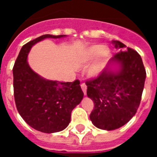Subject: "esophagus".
Here are the masks:
<instances>
[{
	"label": "esophagus",
	"mask_w": 157,
	"mask_h": 157,
	"mask_svg": "<svg viewBox=\"0 0 157 157\" xmlns=\"http://www.w3.org/2000/svg\"><path fill=\"white\" fill-rule=\"evenodd\" d=\"M81 87H82V90L83 93H84V95H86V90H87L86 85L85 83H82V84L81 85Z\"/></svg>",
	"instance_id": "obj_1"
}]
</instances>
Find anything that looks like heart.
Returning a JSON list of instances; mask_svg holds the SVG:
<instances>
[{
  "label": "heart",
  "instance_id": "heart-1",
  "mask_svg": "<svg viewBox=\"0 0 157 157\" xmlns=\"http://www.w3.org/2000/svg\"><path fill=\"white\" fill-rule=\"evenodd\" d=\"M112 58V52L105 45L96 44L88 47L78 55L80 63L88 65L93 63L88 69L89 77L97 78L103 72Z\"/></svg>",
  "mask_w": 157,
  "mask_h": 157
}]
</instances>
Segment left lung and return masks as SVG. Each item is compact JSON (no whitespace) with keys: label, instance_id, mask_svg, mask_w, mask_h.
Returning <instances> with one entry per match:
<instances>
[{"label":"left lung","instance_id":"1","mask_svg":"<svg viewBox=\"0 0 157 157\" xmlns=\"http://www.w3.org/2000/svg\"><path fill=\"white\" fill-rule=\"evenodd\" d=\"M120 48L98 77L87 81V96L94 103L90 119L99 129L112 130L128 123L137 112L146 72L141 56L123 43L112 41ZM117 68L116 69L115 67Z\"/></svg>","mask_w":157,"mask_h":157}]
</instances>
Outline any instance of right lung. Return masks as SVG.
Masks as SVG:
<instances>
[{"mask_svg": "<svg viewBox=\"0 0 157 157\" xmlns=\"http://www.w3.org/2000/svg\"><path fill=\"white\" fill-rule=\"evenodd\" d=\"M65 36L44 34L25 44L12 70L14 98L19 115L32 128L47 134L59 132L68 126L72 110L84 94L78 79L60 82L41 77L30 68L27 56L36 43Z\"/></svg>", "mask_w": 157, "mask_h": 157, "instance_id": "right-lung-1", "label": "right lung"}]
</instances>
